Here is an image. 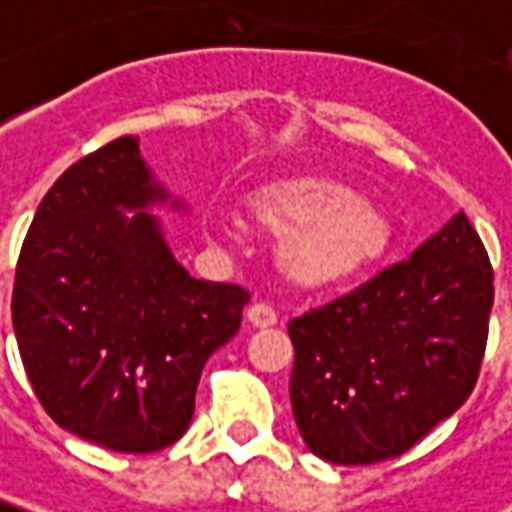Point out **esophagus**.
I'll use <instances>...</instances> for the list:
<instances>
[{
    "label": "esophagus",
    "instance_id": "34e87169",
    "mask_svg": "<svg viewBox=\"0 0 512 512\" xmlns=\"http://www.w3.org/2000/svg\"><path fill=\"white\" fill-rule=\"evenodd\" d=\"M246 319H249V325H252V328H274V325H277V314H274V308L266 305V302H255V305H249Z\"/></svg>",
    "mask_w": 512,
    "mask_h": 512
}]
</instances>
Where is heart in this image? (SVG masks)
<instances>
[{
	"mask_svg": "<svg viewBox=\"0 0 512 512\" xmlns=\"http://www.w3.org/2000/svg\"><path fill=\"white\" fill-rule=\"evenodd\" d=\"M246 215L277 238V266L302 291L370 277L395 246V221L378 201L333 176H294L252 190Z\"/></svg>",
	"mask_w": 512,
	"mask_h": 512,
	"instance_id": "1",
	"label": "heart"
}]
</instances>
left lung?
<instances>
[{"label": "left lung", "instance_id": "left-lung-1", "mask_svg": "<svg viewBox=\"0 0 512 512\" xmlns=\"http://www.w3.org/2000/svg\"><path fill=\"white\" fill-rule=\"evenodd\" d=\"M493 269L465 212L358 291L291 319V409L319 460L401 457L468 401Z\"/></svg>", "mask_w": 512, "mask_h": 512}]
</instances>
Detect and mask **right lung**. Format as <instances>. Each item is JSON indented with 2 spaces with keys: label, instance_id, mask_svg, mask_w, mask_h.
I'll return each mask as SVG.
<instances>
[{
  "label": "right lung",
  "instance_id": "add662e5",
  "mask_svg": "<svg viewBox=\"0 0 512 512\" xmlns=\"http://www.w3.org/2000/svg\"><path fill=\"white\" fill-rule=\"evenodd\" d=\"M159 207L190 212L139 137L114 139L52 184L16 266L13 330L38 401L61 429L120 454L182 437L201 370L249 302L238 285L190 277Z\"/></svg>",
  "mask_w": 512,
  "mask_h": 512
}]
</instances>
